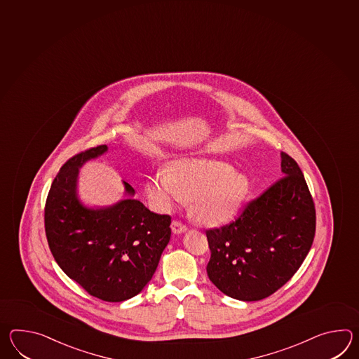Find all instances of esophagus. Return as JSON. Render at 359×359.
Here are the masks:
<instances>
[{
    "mask_svg": "<svg viewBox=\"0 0 359 359\" xmlns=\"http://www.w3.org/2000/svg\"><path fill=\"white\" fill-rule=\"evenodd\" d=\"M171 229H172L175 234H180V233L187 231L188 226L185 224L182 223V222H179V220H174L172 224H171Z\"/></svg>",
    "mask_w": 359,
    "mask_h": 359,
    "instance_id": "obj_1",
    "label": "esophagus"
}]
</instances>
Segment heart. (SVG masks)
<instances>
[{
  "label": "heart",
  "mask_w": 359,
  "mask_h": 359,
  "mask_svg": "<svg viewBox=\"0 0 359 359\" xmlns=\"http://www.w3.org/2000/svg\"><path fill=\"white\" fill-rule=\"evenodd\" d=\"M147 194L161 208L191 199L201 223L220 225L238 214L248 197L246 175L222 161L184 158L160 170L147 183Z\"/></svg>",
  "instance_id": "heart-1"
}]
</instances>
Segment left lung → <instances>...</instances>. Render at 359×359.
Masks as SVG:
<instances>
[{"label":"left lung","mask_w":359,"mask_h":359,"mask_svg":"<svg viewBox=\"0 0 359 359\" xmlns=\"http://www.w3.org/2000/svg\"><path fill=\"white\" fill-rule=\"evenodd\" d=\"M283 177L251 201L238 219L208 229V276L223 294L257 302L295 274L316 234V208L302 170L280 153Z\"/></svg>","instance_id":"obj_1"}]
</instances>
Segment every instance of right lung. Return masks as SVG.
I'll return each mask as SVG.
<instances>
[{
  "instance_id": "add662e5",
  "label": "right lung",
  "mask_w": 359,
  "mask_h": 359,
  "mask_svg": "<svg viewBox=\"0 0 359 359\" xmlns=\"http://www.w3.org/2000/svg\"><path fill=\"white\" fill-rule=\"evenodd\" d=\"M108 151L99 145L64 163L48 191L45 231L62 271L86 292L120 303L151 280L171 237V217L151 212L125 184L128 198L109 208H88L77 196L79 171Z\"/></svg>"
}]
</instances>
